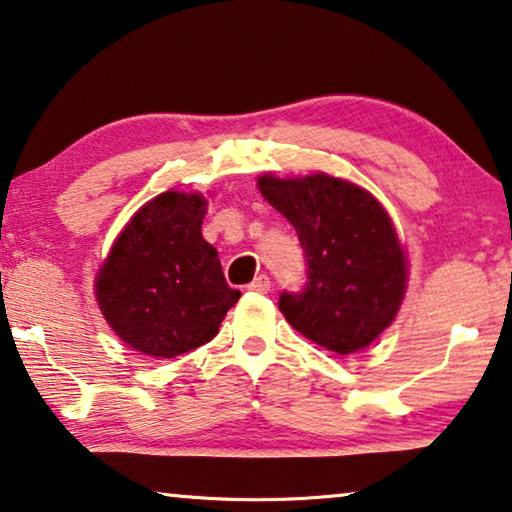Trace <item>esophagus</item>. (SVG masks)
I'll return each mask as SVG.
<instances>
[{"label":"esophagus","mask_w":512,"mask_h":512,"mask_svg":"<svg viewBox=\"0 0 512 512\" xmlns=\"http://www.w3.org/2000/svg\"><path fill=\"white\" fill-rule=\"evenodd\" d=\"M248 289H250V292H257V294H266L271 289V280H269V276H264V273H262V276H257L253 282H250Z\"/></svg>","instance_id":"esophagus-1"}]
</instances>
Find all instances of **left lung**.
Returning a JSON list of instances; mask_svg holds the SVG:
<instances>
[{"label":"left lung","mask_w":512,"mask_h":512,"mask_svg":"<svg viewBox=\"0 0 512 512\" xmlns=\"http://www.w3.org/2000/svg\"><path fill=\"white\" fill-rule=\"evenodd\" d=\"M257 186L294 225L305 255V285L280 294L282 315L329 352L347 356L368 347L391 326L407 282V262L384 207L368 190L329 174H264Z\"/></svg>","instance_id":"obj_1"}]
</instances>
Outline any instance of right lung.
Masks as SVG:
<instances>
[{
    "instance_id": "right-lung-1",
    "label": "right lung",
    "mask_w": 512,
    "mask_h": 512,
    "mask_svg": "<svg viewBox=\"0 0 512 512\" xmlns=\"http://www.w3.org/2000/svg\"><path fill=\"white\" fill-rule=\"evenodd\" d=\"M202 195L163 193L135 213L96 276L105 319L135 352L174 358L218 333L241 292L204 241Z\"/></svg>"
}]
</instances>
